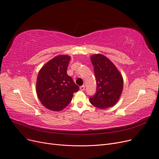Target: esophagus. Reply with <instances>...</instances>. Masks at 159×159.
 Returning <instances> with one entry per match:
<instances>
[{
  "mask_svg": "<svg viewBox=\"0 0 159 159\" xmlns=\"http://www.w3.org/2000/svg\"><path fill=\"white\" fill-rule=\"evenodd\" d=\"M80 89L81 91H84L85 89V86L84 85H82V86H80Z\"/></svg>",
  "mask_w": 159,
  "mask_h": 159,
  "instance_id": "34e87169",
  "label": "esophagus"
}]
</instances>
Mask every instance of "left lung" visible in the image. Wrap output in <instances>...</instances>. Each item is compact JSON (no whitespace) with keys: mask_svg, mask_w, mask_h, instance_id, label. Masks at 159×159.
<instances>
[{"mask_svg":"<svg viewBox=\"0 0 159 159\" xmlns=\"http://www.w3.org/2000/svg\"><path fill=\"white\" fill-rule=\"evenodd\" d=\"M97 80V91L89 97L90 103L100 109L113 106L123 89V79L113 63L101 54L91 57Z\"/></svg>","mask_w":159,"mask_h":159,"instance_id":"obj_1","label":"left lung"}]
</instances>
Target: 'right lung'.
I'll return each instance as SVG.
<instances>
[{"label":"right lung","instance_id":"right-lung-1","mask_svg":"<svg viewBox=\"0 0 159 159\" xmlns=\"http://www.w3.org/2000/svg\"><path fill=\"white\" fill-rule=\"evenodd\" d=\"M70 57L58 55L40 69L37 80V94L45 107L61 111L68 106L79 87L67 74Z\"/></svg>","mask_w":159,"mask_h":159}]
</instances>
